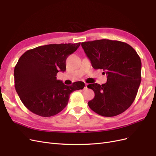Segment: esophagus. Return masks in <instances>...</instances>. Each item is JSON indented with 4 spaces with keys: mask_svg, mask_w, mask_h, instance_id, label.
I'll use <instances>...</instances> for the list:
<instances>
[{
    "mask_svg": "<svg viewBox=\"0 0 156 156\" xmlns=\"http://www.w3.org/2000/svg\"><path fill=\"white\" fill-rule=\"evenodd\" d=\"M87 85H88V84H85V87H84V89H87Z\"/></svg>",
    "mask_w": 156,
    "mask_h": 156,
    "instance_id": "esophagus-1",
    "label": "esophagus"
}]
</instances>
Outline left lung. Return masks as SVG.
Here are the masks:
<instances>
[{"instance_id":"1","label":"left lung","mask_w":156,"mask_h":156,"mask_svg":"<svg viewBox=\"0 0 156 156\" xmlns=\"http://www.w3.org/2000/svg\"><path fill=\"white\" fill-rule=\"evenodd\" d=\"M94 69L107 75L105 84H90L95 94L88 104L103 116H115L127 110L134 101L141 81V60L136 51L125 42L98 40L81 43Z\"/></svg>"}]
</instances>
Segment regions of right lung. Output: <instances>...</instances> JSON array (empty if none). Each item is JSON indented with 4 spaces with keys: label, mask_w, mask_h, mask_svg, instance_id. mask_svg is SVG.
<instances>
[{
    "label": "right lung",
    "mask_w": 156,
    "mask_h": 156,
    "mask_svg": "<svg viewBox=\"0 0 156 156\" xmlns=\"http://www.w3.org/2000/svg\"><path fill=\"white\" fill-rule=\"evenodd\" d=\"M81 43L49 44L27 51L14 68L16 90L24 105L43 117L57 115L66 107L70 94L82 90L84 83L67 86L56 79L66 69V60Z\"/></svg>",
    "instance_id": "right-lung-1"
}]
</instances>
